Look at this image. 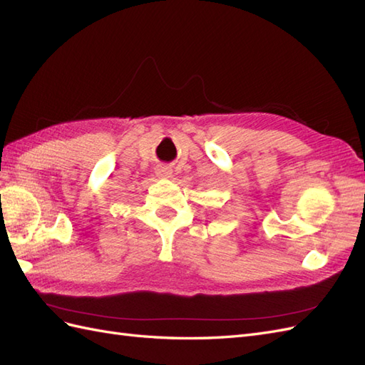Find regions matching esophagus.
<instances>
[{"instance_id": "1", "label": "esophagus", "mask_w": 365, "mask_h": 365, "mask_svg": "<svg viewBox=\"0 0 365 365\" xmlns=\"http://www.w3.org/2000/svg\"><path fill=\"white\" fill-rule=\"evenodd\" d=\"M157 176L161 180H169L172 176V169L165 168V165H160V168L157 169Z\"/></svg>"}]
</instances>
